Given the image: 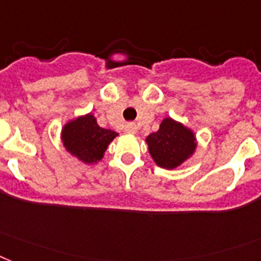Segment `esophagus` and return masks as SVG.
<instances>
[{
  "instance_id": "1",
  "label": "esophagus",
  "mask_w": 261,
  "mask_h": 261,
  "mask_svg": "<svg viewBox=\"0 0 261 261\" xmlns=\"http://www.w3.org/2000/svg\"><path fill=\"white\" fill-rule=\"evenodd\" d=\"M124 131L128 133V134H135L138 131V126L135 123H133V122H128V123H126V126H124Z\"/></svg>"
}]
</instances>
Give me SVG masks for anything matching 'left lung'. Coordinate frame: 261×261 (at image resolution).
<instances>
[{
  "instance_id": "1",
  "label": "left lung",
  "mask_w": 261,
  "mask_h": 261,
  "mask_svg": "<svg viewBox=\"0 0 261 261\" xmlns=\"http://www.w3.org/2000/svg\"><path fill=\"white\" fill-rule=\"evenodd\" d=\"M151 156L159 167L175 168L195 150V137L183 124L166 118L156 133L146 139Z\"/></svg>"
}]
</instances>
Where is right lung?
<instances>
[{
	"label": "right lung",
	"instance_id": "1",
	"mask_svg": "<svg viewBox=\"0 0 261 261\" xmlns=\"http://www.w3.org/2000/svg\"><path fill=\"white\" fill-rule=\"evenodd\" d=\"M117 133L98 126L97 119L87 114L70 122L62 130V141L67 151L85 163H95L103 158L107 146Z\"/></svg>",
	"mask_w": 261,
	"mask_h": 261
}]
</instances>
